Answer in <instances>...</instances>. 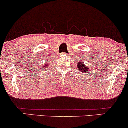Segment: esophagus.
Wrapping results in <instances>:
<instances>
[{
    "instance_id": "obj_1",
    "label": "esophagus",
    "mask_w": 128,
    "mask_h": 128,
    "mask_svg": "<svg viewBox=\"0 0 128 128\" xmlns=\"http://www.w3.org/2000/svg\"><path fill=\"white\" fill-rule=\"evenodd\" d=\"M64 54V55H65V54H65V53H64V54Z\"/></svg>"
}]
</instances>
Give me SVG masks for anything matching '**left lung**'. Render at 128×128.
I'll list each match as a JSON object with an SVG mask.
<instances>
[{"label": "left lung", "mask_w": 128, "mask_h": 128, "mask_svg": "<svg viewBox=\"0 0 128 128\" xmlns=\"http://www.w3.org/2000/svg\"><path fill=\"white\" fill-rule=\"evenodd\" d=\"M77 68L79 70H80V72H86L87 73L88 72L90 71V68L88 66H86L84 63L82 62V61H79V62H77Z\"/></svg>", "instance_id": "8db88e82"}]
</instances>
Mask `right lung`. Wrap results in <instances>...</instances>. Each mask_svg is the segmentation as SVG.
Masks as SVG:
<instances>
[{
	"mask_svg": "<svg viewBox=\"0 0 128 128\" xmlns=\"http://www.w3.org/2000/svg\"><path fill=\"white\" fill-rule=\"evenodd\" d=\"M48 62H49V61H47L46 64H44L43 66H42V70H44V68H48V66H49V64H48Z\"/></svg>",
	"mask_w": 128,
	"mask_h": 128,
	"instance_id": "add662e5",
	"label": "right lung"
}]
</instances>
